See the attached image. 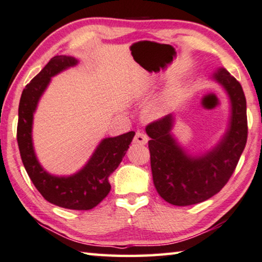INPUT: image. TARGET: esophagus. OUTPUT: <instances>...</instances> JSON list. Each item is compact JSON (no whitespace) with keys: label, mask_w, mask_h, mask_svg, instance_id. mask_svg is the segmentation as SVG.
Listing matches in <instances>:
<instances>
[{"label":"esophagus","mask_w":262,"mask_h":262,"mask_svg":"<svg viewBox=\"0 0 262 262\" xmlns=\"http://www.w3.org/2000/svg\"><path fill=\"white\" fill-rule=\"evenodd\" d=\"M148 140H149V137H148L147 134H145V133H143V132H137L136 134H135L134 140H133V142H134L135 144L143 145V144L147 143Z\"/></svg>","instance_id":"obj_1"}]
</instances>
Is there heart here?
I'll return each instance as SVG.
<instances>
[{
	"label": "heart",
	"instance_id": "heart-1",
	"mask_svg": "<svg viewBox=\"0 0 262 262\" xmlns=\"http://www.w3.org/2000/svg\"><path fill=\"white\" fill-rule=\"evenodd\" d=\"M151 113H154L155 115H159L163 113V110L161 107H152L151 108Z\"/></svg>",
	"mask_w": 262,
	"mask_h": 262
}]
</instances>
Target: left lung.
<instances>
[{
	"label": "left lung",
	"instance_id": "8db88e82",
	"mask_svg": "<svg viewBox=\"0 0 262 262\" xmlns=\"http://www.w3.org/2000/svg\"><path fill=\"white\" fill-rule=\"evenodd\" d=\"M211 78L224 89L230 100L225 134L214 148L192 156L172 135L174 117L168 114L145 128L149 141L154 185L173 206L196 205L214 196L228 183L247 141L246 99L243 88L227 69L219 68Z\"/></svg>",
	"mask_w": 262,
	"mask_h": 262
}]
</instances>
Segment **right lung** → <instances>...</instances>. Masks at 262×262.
<instances>
[{"mask_svg": "<svg viewBox=\"0 0 262 262\" xmlns=\"http://www.w3.org/2000/svg\"><path fill=\"white\" fill-rule=\"evenodd\" d=\"M77 63L73 56L56 55L25 86L18 107L17 142L25 170L45 200L67 209L89 210L107 196L108 177L125 157L135 132L101 140L85 165L72 176L57 177L43 170L33 148V114L51 78Z\"/></svg>", "mask_w": 262, "mask_h": 262, "instance_id": "obj_1", "label": "right lung"}]
</instances>
